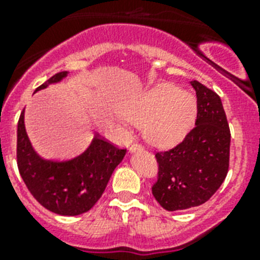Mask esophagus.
I'll use <instances>...</instances> for the list:
<instances>
[{"mask_svg":"<svg viewBox=\"0 0 260 260\" xmlns=\"http://www.w3.org/2000/svg\"><path fill=\"white\" fill-rule=\"evenodd\" d=\"M143 150V147L139 143H134L132 147H130V152H135V151H141Z\"/></svg>","mask_w":260,"mask_h":260,"instance_id":"esophagus-1","label":"esophagus"}]
</instances>
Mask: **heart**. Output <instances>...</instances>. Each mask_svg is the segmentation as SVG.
Here are the masks:
<instances>
[{"instance_id":"obj_1","label":"heart","mask_w":260,"mask_h":260,"mask_svg":"<svg viewBox=\"0 0 260 260\" xmlns=\"http://www.w3.org/2000/svg\"><path fill=\"white\" fill-rule=\"evenodd\" d=\"M128 122L144 126V137L156 147L180 143L197 117V100L174 84L160 83L130 99L123 107Z\"/></svg>"}]
</instances>
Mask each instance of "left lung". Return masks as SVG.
<instances>
[{"label":"left lung","instance_id":"8db88e82","mask_svg":"<svg viewBox=\"0 0 260 260\" xmlns=\"http://www.w3.org/2000/svg\"><path fill=\"white\" fill-rule=\"evenodd\" d=\"M190 84L197 92L195 127L182 143L156 153L158 176L152 194L167 211L206 203L228 173L231 130L221 99L197 80Z\"/></svg>","mask_w":260,"mask_h":260}]
</instances>
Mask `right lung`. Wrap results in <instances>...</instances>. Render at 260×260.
<instances>
[{
	"label": "right lung",
	"mask_w": 260,
	"mask_h": 260,
	"mask_svg": "<svg viewBox=\"0 0 260 260\" xmlns=\"http://www.w3.org/2000/svg\"><path fill=\"white\" fill-rule=\"evenodd\" d=\"M68 71L53 75L35 92L61 82ZM100 135H95L86 151L69 160H47L38 155L24 126V110L18 122L17 160L19 173L34 198L47 210L62 216H77L89 211L104 192L117 165L125 157Z\"/></svg>",
	"instance_id": "1"
}]
</instances>
